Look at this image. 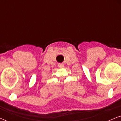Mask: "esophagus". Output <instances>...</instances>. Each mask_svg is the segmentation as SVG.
<instances>
[{
    "label": "esophagus",
    "mask_w": 121,
    "mask_h": 121,
    "mask_svg": "<svg viewBox=\"0 0 121 121\" xmlns=\"http://www.w3.org/2000/svg\"><path fill=\"white\" fill-rule=\"evenodd\" d=\"M58 67L59 68H63L64 67V64L63 63H59L58 64Z\"/></svg>",
    "instance_id": "esophagus-1"
}]
</instances>
